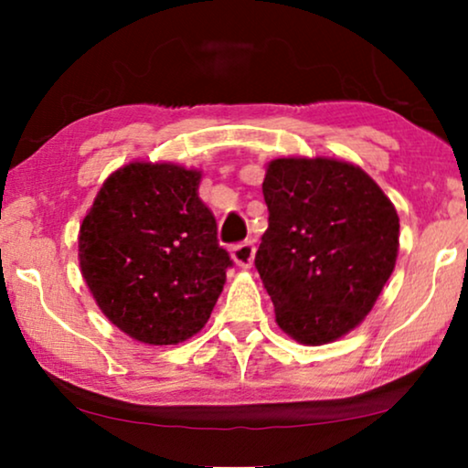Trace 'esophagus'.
<instances>
[{"label":"esophagus","mask_w":468,"mask_h":468,"mask_svg":"<svg viewBox=\"0 0 468 468\" xmlns=\"http://www.w3.org/2000/svg\"><path fill=\"white\" fill-rule=\"evenodd\" d=\"M232 260L242 268H251L255 260V245L253 242H240L232 247Z\"/></svg>","instance_id":"34e87169"}]
</instances>
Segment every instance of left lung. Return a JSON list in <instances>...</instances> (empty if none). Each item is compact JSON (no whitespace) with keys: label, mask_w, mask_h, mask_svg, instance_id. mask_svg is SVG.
I'll use <instances>...</instances> for the list:
<instances>
[{"label":"left lung","mask_w":468,"mask_h":468,"mask_svg":"<svg viewBox=\"0 0 468 468\" xmlns=\"http://www.w3.org/2000/svg\"><path fill=\"white\" fill-rule=\"evenodd\" d=\"M268 229L255 253L281 330L324 345L354 330L388 283L399 215L373 178L336 159L268 165Z\"/></svg>","instance_id":"8db88e82"}]
</instances>
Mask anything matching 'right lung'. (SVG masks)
<instances>
[{
  "mask_svg": "<svg viewBox=\"0 0 468 468\" xmlns=\"http://www.w3.org/2000/svg\"><path fill=\"white\" fill-rule=\"evenodd\" d=\"M200 172L130 164L101 185L80 226V271L101 313L149 345L194 336L234 266L197 197Z\"/></svg>",
  "mask_w": 468,
  "mask_h": 468,
  "instance_id": "add662e5",
  "label": "right lung"
}]
</instances>
